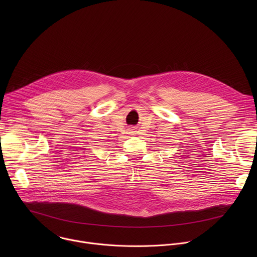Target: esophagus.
Here are the masks:
<instances>
[{"instance_id":"34e87169","label":"esophagus","mask_w":257,"mask_h":257,"mask_svg":"<svg viewBox=\"0 0 257 257\" xmlns=\"http://www.w3.org/2000/svg\"><path fill=\"white\" fill-rule=\"evenodd\" d=\"M127 130H128V133H129V134H135V132H136L134 127H129Z\"/></svg>"}]
</instances>
